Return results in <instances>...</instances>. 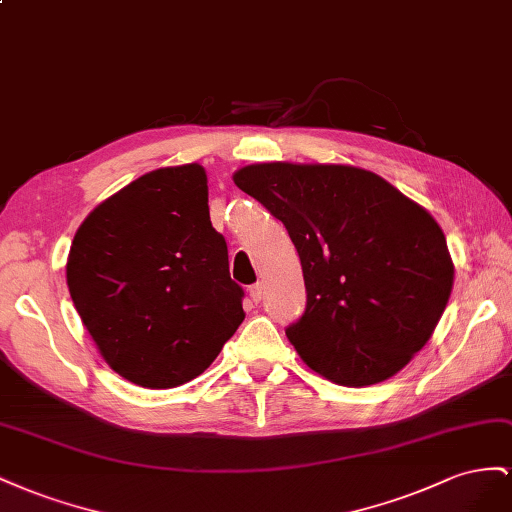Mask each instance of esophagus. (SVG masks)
<instances>
[{
    "label": "esophagus",
    "mask_w": 512,
    "mask_h": 512,
    "mask_svg": "<svg viewBox=\"0 0 512 512\" xmlns=\"http://www.w3.org/2000/svg\"><path fill=\"white\" fill-rule=\"evenodd\" d=\"M248 296H251V300H253L255 304H259L261 298H264V285H261V283L253 285L251 289H248Z\"/></svg>",
    "instance_id": "obj_1"
}]
</instances>
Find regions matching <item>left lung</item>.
I'll use <instances>...</instances> for the list:
<instances>
[{
  "mask_svg": "<svg viewBox=\"0 0 512 512\" xmlns=\"http://www.w3.org/2000/svg\"><path fill=\"white\" fill-rule=\"evenodd\" d=\"M233 182L285 225L306 309L285 330L309 367L362 388L397 375L440 321L455 266L442 227L377 173L352 165L259 163Z\"/></svg>",
  "mask_w": 512,
  "mask_h": 512,
  "instance_id": "1",
  "label": "left lung"
}]
</instances>
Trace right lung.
Masks as SVG:
<instances>
[{
	"label": "right lung",
	"instance_id": "add662e5",
	"mask_svg": "<svg viewBox=\"0 0 512 512\" xmlns=\"http://www.w3.org/2000/svg\"><path fill=\"white\" fill-rule=\"evenodd\" d=\"M66 283L100 356L152 390L201 375L244 321L199 163L154 169L98 203L72 240Z\"/></svg>",
	"mask_w": 512,
	"mask_h": 512
}]
</instances>
